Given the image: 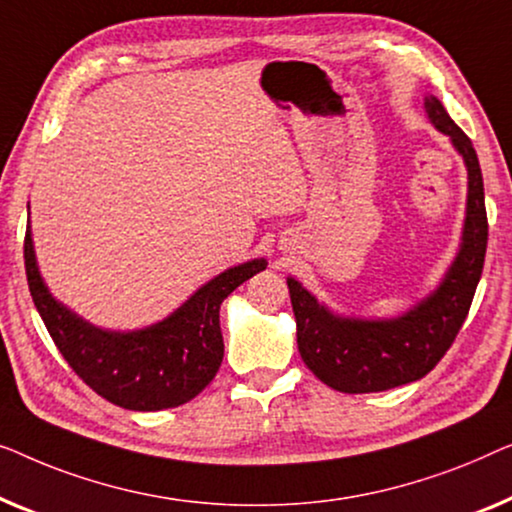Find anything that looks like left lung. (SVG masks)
<instances>
[{"label": "left lung", "mask_w": 512, "mask_h": 512, "mask_svg": "<svg viewBox=\"0 0 512 512\" xmlns=\"http://www.w3.org/2000/svg\"><path fill=\"white\" fill-rule=\"evenodd\" d=\"M424 113L438 132L450 136L466 164L469 190L462 243L436 290L397 318L338 315L297 278H287L301 359L331 390L385 392L424 378L441 362L469 315L487 250L480 162L469 136L455 125L434 95L424 97Z\"/></svg>", "instance_id": "left-lung-1"}]
</instances>
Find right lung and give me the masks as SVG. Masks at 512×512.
Here are the masks:
<instances>
[{"mask_svg":"<svg viewBox=\"0 0 512 512\" xmlns=\"http://www.w3.org/2000/svg\"><path fill=\"white\" fill-rule=\"evenodd\" d=\"M264 269V257L236 264L155 325L113 331L83 320L50 294L37 264L30 222L25 232L27 285L57 350L99 397L146 413L183 406L211 383L225 355L220 304Z\"/></svg>","mask_w":512,"mask_h":512,"instance_id":"add662e5","label":"right lung"}]
</instances>
